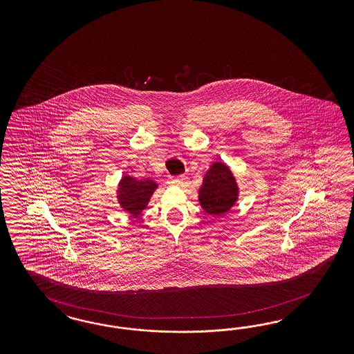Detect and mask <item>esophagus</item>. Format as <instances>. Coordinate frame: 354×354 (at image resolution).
Masks as SVG:
<instances>
[{
    "label": "esophagus",
    "instance_id": "obj_1",
    "mask_svg": "<svg viewBox=\"0 0 354 354\" xmlns=\"http://www.w3.org/2000/svg\"><path fill=\"white\" fill-rule=\"evenodd\" d=\"M170 183L174 185H183L185 183V176H178V178H171Z\"/></svg>",
    "mask_w": 354,
    "mask_h": 354
}]
</instances>
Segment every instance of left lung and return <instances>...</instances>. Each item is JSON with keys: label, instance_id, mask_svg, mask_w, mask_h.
<instances>
[{"label": "left lung", "instance_id": "1", "mask_svg": "<svg viewBox=\"0 0 354 354\" xmlns=\"http://www.w3.org/2000/svg\"><path fill=\"white\" fill-rule=\"evenodd\" d=\"M239 188L228 166L215 162L205 175L198 192V201L205 212L210 215H223L237 201Z\"/></svg>", "mask_w": 354, "mask_h": 354}]
</instances>
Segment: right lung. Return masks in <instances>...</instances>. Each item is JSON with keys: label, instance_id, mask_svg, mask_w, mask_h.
<instances>
[{"label": "right lung", "instance_id": "right-lung-1", "mask_svg": "<svg viewBox=\"0 0 354 354\" xmlns=\"http://www.w3.org/2000/svg\"><path fill=\"white\" fill-rule=\"evenodd\" d=\"M157 189V183L150 179L138 180L129 175H124L119 183L118 201L120 206L133 216L147 207L153 192Z\"/></svg>", "mask_w": 354, "mask_h": 354}]
</instances>
